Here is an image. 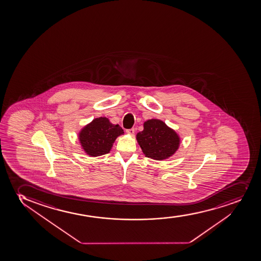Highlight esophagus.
I'll use <instances>...</instances> for the list:
<instances>
[{
    "mask_svg": "<svg viewBox=\"0 0 261 261\" xmlns=\"http://www.w3.org/2000/svg\"><path fill=\"white\" fill-rule=\"evenodd\" d=\"M126 134H128V135H133L135 134V128L126 129Z\"/></svg>",
    "mask_w": 261,
    "mask_h": 261,
    "instance_id": "obj_1",
    "label": "esophagus"
}]
</instances>
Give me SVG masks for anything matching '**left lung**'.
Listing matches in <instances>:
<instances>
[{
    "label": "left lung",
    "mask_w": 261,
    "mask_h": 261,
    "mask_svg": "<svg viewBox=\"0 0 261 261\" xmlns=\"http://www.w3.org/2000/svg\"><path fill=\"white\" fill-rule=\"evenodd\" d=\"M136 139L146 157L155 160L171 157L180 144L177 133L158 119L145 121L143 131L138 133Z\"/></svg>",
    "instance_id": "8db88e82"
}]
</instances>
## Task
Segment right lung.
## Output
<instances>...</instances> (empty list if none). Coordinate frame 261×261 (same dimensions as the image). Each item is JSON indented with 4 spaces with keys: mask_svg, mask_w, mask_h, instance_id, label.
Wrapping results in <instances>:
<instances>
[{
    "mask_svg": "<svg viewBox=\"0 0 261 261\" xmlns=\"http://www.w3.org/2000/svg\"><path fill=\"white\" fill-rule=\"evenodd\" d=\"M123 129L110 122L106 117L96 118L79 133V141L84 151L91 157L109 153L116 138L123 135Z\"/></svg>",
    "mask_w": 261,
    "mask_h": 261,
    "instance_id": "right-lung-1",
    "label": "right lung"
}]
</instances>
